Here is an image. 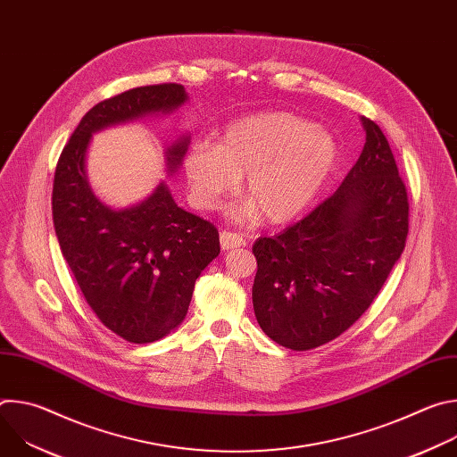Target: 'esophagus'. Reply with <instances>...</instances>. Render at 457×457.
Masks as SVG:
<instances>
[{"instance_id": "obj_1", "label": "esophagus", "mask_w": 457, "mask_h": 457, "mask_svg": "<svg viewBox=\"0 0 457 457\" xmlns=\"http://www.w3.org/2000/svg\"><path fill=\"white\" fill-rule=\"evenodd\" d=\"M245 240L242 235L238 233H231V231H220V245L222 249H235L244 245Z\"/></svg>"}]
</instances>
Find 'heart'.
Masks as SVG:
<instances>
[{
	"instance_id": "1",
	"label": "heart",
	"mask_w": 457,
	"mask_h": 457,
	"mask_svg": "<svg viewBox=\"0 0 457 457\" xmlns=\"http://www.w3.org/2000/svg\"><path fill=\"white\" fill-rule=\"evenodd\" d=\"M338 148L325 129L289 112H262L235 120L219 145L193 143L182 170L193 204L215 210L245 175L251 197L229 208L238 220L264 212L273 224L302 215L335 170Z\"/></svg>"
}]
</instances>
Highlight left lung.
<instances>
[{
  "label": "left lung",
  "instance_id": "8db88e82",
  "mask_svg": "<svg viewBox=\"0 0 457 457\" xmlns=\"http://www.w3.org/2000/svg\"><path fill=\"white\" fill-rule=\"evenodd\" d=\"M363 150L340 187L300 222L253 244V309L278 345L309 351L369 309L400 260L409 199L388 141L361 117Z\"/></svg>",
  "mask_w": 457,
  "mask_h": 457
}]
</instances>
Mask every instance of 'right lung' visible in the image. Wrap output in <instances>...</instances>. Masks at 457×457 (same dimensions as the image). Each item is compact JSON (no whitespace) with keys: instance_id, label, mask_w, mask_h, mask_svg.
Listing matches in <instances>:
<instances>
[{"instance_id":"1","label":"right lung","mask_w":457,"mask_h":457,"mask_svg":"<svg viewBox=\"0 0 457 457\" xmlns=\"http://www.w3.org/2000/svg\"><path fill=\"white\" fill-rule=\"evenodd\" d=\"M187 103L182 85H150L96 104L81 119L59 157L52 217L61 253L85 300L117 337L150 344L186 318L195 280L220 253L217 228L177 206L161 180L143 201L112 208L94 193L87 155L92 136L110 126L168 115ZM189 146L177 136L164 148L175 175Z\"/></svg>"}]
</instances>
